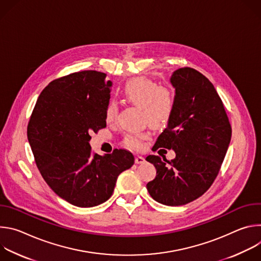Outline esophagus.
I'll list each match as a JSON object with an SVG mask.
<instances>
[{
	"label": "esophagus",
	"instance_id": "34e87169",
	"mask_svg": "<svg viewBox=\"0 0 261 261\" xmlns=\"http://www.w3.org/2000/svg\"><path fill=\"white\" fill-rule=\"evenodd\" d=\"M145 160H144V158L142 157V156H139V155H137L136 157H135V163L136 164H141V163H143Z\"/></svg>",
	"mask_w": 261,
	"mask_h": 261
}]
</instances>
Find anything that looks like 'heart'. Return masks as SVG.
<instances>
[{
    "mask_svg": "<svg viewBox=\"0 0 261 261\" xmlns=\"http://www.w3.org/2000/svg\"><path fill=\"white\" fill-rule=\"evenodd\" d=\"M121 96L128 102L140 107L142 119L153 127L160 128L167 125L172 117L175 99L172 90L168 87H160L158 83L143 76L128 81L120 91ZM117 115V106L109 102L105 107V120L111 122ZM148 137L145 132L128 133L123 144L128 148L138 150L143 140Z\"/></svg>",
    "mask_w": 261,
    "mask_h": 261,
    "instance_id": "b5f03b06",
    "label": "heart"
}]
</instances>
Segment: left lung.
<instances>
[{
    "instance_id": "8db88e82",
    "label": "left lung",
    "mask_w": 261,
    "mask_h": 261,
    "mask_svg": "<svg viewBox=\"0 0 261 261\" xmlns=\"http://www.w3.org/2000/svg\"><path fill=\"white\" fill-rule=\"evenodd\" d=\"M170 83L175 90L174 110L154 146L155 151L173 150L175 158H145L157 170L146 189L156 201L177 206L197 199L211 187L229 146L231 127L216 89L200 72L179 68Z\"/></svg>"
}]
</instances>
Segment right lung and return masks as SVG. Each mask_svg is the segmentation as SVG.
<instances>
[{"label":"right lung","mask_w":261,"mask_h":261,"mask_svg":"<svg viewBox=\"0 0 261 261\" xmlns=\"http://www.w3.org/2000/svg\"><path fill=\"white\" fill-rule=\"evenodd\" d=\"M88 70L51 82L36 102L28 140L42 177L62 199L79 207L99 205L113 195L118 176L134 156L116 148L100 156L91 151V133L106 127L105 107L113 83Z\"/></svg>","instance_id":"right-lung-1"}]
</instances>
